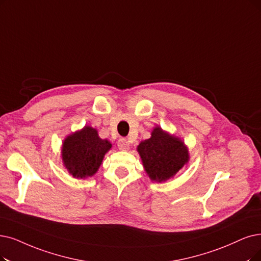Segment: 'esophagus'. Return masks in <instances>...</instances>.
Here are the masks:
<instances>
[{"mask_svg":"<svg viewBox=\"0 0 261 261\" xmlns=\"http://www.w3.org/2000/svg\"><path fill=\"white\" fill-rule=\"evenodd\" d=\"M118 148L122 151H126L129 148V143L126 138H120L118 140Z\"/></svg>","mask_w":261,"mask_h":261,"instance_id":"34e87169","label":"esophagus"}]
</instances>
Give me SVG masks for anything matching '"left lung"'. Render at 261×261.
<instances>
[{
	"label": "left lung",
	"mask_w": 261,
	"mask_h": 261,
	"mask_svg": "<svg viewBox=\"0 0 261 261\" xmlns=\"http://www.w3.org/2000/svg\"><path fill=\"white\" fill-rule=\"evenodd\" d=\"M138 152L144 169L153 181H166L189 162V152L184 143L156 127L150 139L141 141Z\"/></svg>",
	"instance_id": "8db88e82"
}]
</instances>
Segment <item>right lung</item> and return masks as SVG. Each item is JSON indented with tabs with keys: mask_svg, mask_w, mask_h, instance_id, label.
<instances>
[{
	"mask_svg": "<svg viewBox=\"0 0 261 261\" xmlns=\"http://www.w3.org/2000/svg\"><path fill=\"white\" fill-rule=\"evenodd\" d=\"M111 143L98 137L97 130L86 126L68 136L63 143L62 158L64 165L75 178H87L94 174Z\"/></svg>",
	"mask_w": 261,
	"mask_h": 261,
	"instance_id": "obj_1",
	"label": "right lung"
}]
</instances>
